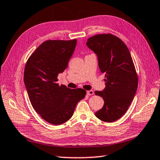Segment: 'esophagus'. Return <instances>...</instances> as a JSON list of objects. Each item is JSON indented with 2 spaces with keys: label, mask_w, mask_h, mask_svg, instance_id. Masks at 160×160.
Here are the masks:
<instances>
[{
  "label": "esophagus",
  "mask_w": 160,
  "mask_h": 160,
  "mask_svg": "<svg viewBox=\"0 0 160 160\" xmlns=\"http://www.w3.org/2000/svg\"><path fill=\"white\" fill-rule=\"evenodd\" d=\"M93 94H94V91L93 90L87 91V94H88V95H92Z\"/></svg>",
  "instance_id": "1"
}]
</instances>
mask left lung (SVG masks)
<instances>
[{"label":"left lung","instance_id":"obj_1","mask_svg":"<svg viewBox=\"0 0 160 160\" xmlns=\"http://www.w3.org/2000/svg\"><path fill=\"white\" fill-rule=\"evenodd\" d=\"M86 45L97 55L100 71L106 78L105 89L94 92L104 101L102 108L94 115L103 122H115L126 113L138 89V77L131 55L121 39L111 34L94 35Z\"/></svg>","mask_w":160,"mask_h":160}]
</instances>
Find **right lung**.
<instances>
[{"label": "right lung", "mask_w": 160, "mask_h": 160, "mask_svg": "<svg viewBox=\"0 0 160 160\" xmlns=\"http://www.w3.org/2000/svg\"><path fill=\"white\" fill-rule=\"evenodd\" d=\"M77 40H48L26 63L24 83L32 107L45 121L60 125L69 120L86 91L57 83L58 74L68 67Z\"/></svg>", "instance_id": "1"}]
</instances>
